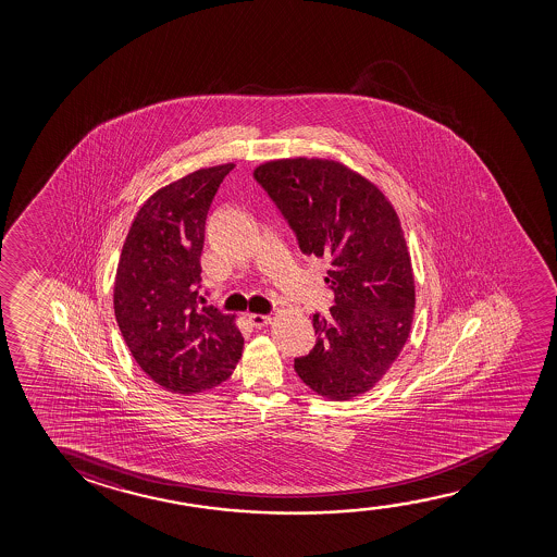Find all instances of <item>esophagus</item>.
Listing matches in <instances>:
<instances>
[{"label":"esophagus","mask_w":557,"mask_h":557,"mask_svg":"<svg viewBox=\"0 0 557 557\" xmlns=\"http://www.w3.org/2000/svg\"><path fill=\"white\" fill-rule=\"evenodd\" d=\"M249 321H251L255 327H264V325L272 321V315H268V313H251Z\"/></svg>","instance_id":"34e87169"}]
</instances>
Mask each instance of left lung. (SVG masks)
<instances>
[{
  "label": "left lung",
  "instance_id": "8db88e82",
  "mask_svg": "<svg viewBox=\"0 0 557 557\" xmlns=\"http://www.w3.org/2000/svg\"><path fill=\"white\" fill-rule=\"evenodd\" d=\"M252 176L300 251L327 262L325 283L335 293L327 315L313 313L315 346L295 358V371L329 399L366 394L404 350L414 312L411 259L394 207L336 161H268Z\"/></svg>",
  "mask_w": 557,
  "mask_h": 557
}]
</instances>
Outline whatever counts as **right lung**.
Returning <instances> with one entry per match:
<instances>
[{
	"instance_id": "1",
	"label": "right lung",
	"mask_w": 557,
	"mask_h": 557,
	"mask_svg": "<svg viewBox=\"0 0 557 557\" xmlns=\"http://www.w3.org/2000/svg\"><path fill=\"white\" fill-rule=\"evenodd\" d=\"M234 163L199 169L156 191L123 244L114 312L138 367L175 394H198L234 373L244 336L234 315L201 297L199 257L214 194Z\"/></svg>"
}]
</instances>
